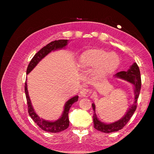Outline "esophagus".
<instances>
[{"mask_svg":"<svg viewBox=\"0 0 154 154\" xmlns=\"http://www.w3.org/2000/svg\"><path fill=\"white\" fill-rule=\"evenodd\" d=\"M90 94V90L89 89H86V88H82V90L80 91V95L82 97H88Z\"/></svg>","mask_w":154,"mask_h":154,"instance_id":"obj_1","label":"esophagus"}]
</instances>
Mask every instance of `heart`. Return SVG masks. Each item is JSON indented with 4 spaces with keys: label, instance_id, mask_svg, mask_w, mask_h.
I'll return each mask as SVG.
<instances>
[{
    "label": "heart",
    "instance_id": "b5f03b06",
    "mask_svg": "<svg viewBox=\"0 0 154 154\" xmlns=\"http://www.w3.org/2000/svg\"><path fill=\"white\" fill-rule=\"evenodd\" d=\"M81 66L94 68L96 76L105 77L118 69L119 64L118 56L115 53H109L102 49H92L85 51L80 57Z\"/></svg>",
    "mask_w": 154,
    "mask_h": 154
}]
</instances>
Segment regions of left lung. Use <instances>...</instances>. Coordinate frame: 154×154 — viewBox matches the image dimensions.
<instances>
[{
  "instance_id": "8db88e82",
  "label": "left lung",
  "mask_w": 154,
  "mask_h": 154,
  "mask_svg": "<svg viewBox=\"0 0 154 154\" xmlns=\"http://www.w3.org/2000/svg\"><path fill=\"white\" fill-rule=\"evenodd\" d=\"M116 76L120 78V79L126 80L127 82H129L134 85L135 94L134 102L123 118L118 121L109 124H104L98 120L95 114V105L94 104H92V106L93 110L94 111L93 116L94 127L97 130L105 132V133H111L113 132L118 131L119 130L122 129L126 126V124L131 118L132 115L134 114V111H136L137 106V99L139 98L140 88H141V78H140V70L137 64L135 62L130 66V69L128 71L119 72L116 75Z\"/></svg>"
}]
</instances>
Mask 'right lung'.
<instances>
[{"instance_id":"add662e5","label":"right lung","mask_w":154,"mask_h":154,"mask_svg":"<svg viewBox=\"0 0 154 154\" xmlns=\"http://www.w3.org/2000/svg\"><path fill=\"white\" fill-rule=\"evenodd\" d=\"M68 40H58L54 41L52 42L48 43V45L38 51L33 58L31 60L29 64L27 67L26 73L28 74L29 72L32 71V70L35 67L36 64L38 63V62L42 60L44 57L48 55V54L53 50H56L58 49H61L67 45ZM25 93H26V98L27 100V104H28V113H29L31 118L33 119V121L39 126L41 129L43 130L44 131L53 132V133H56V132H60L63 131V130H66L69 126V109L71 108V105L74 103L77 102L78 100V98L79 96H76L72 97L67 101L65 104L64 112L62 113V116L56 122H48L44 119L40 118L36 113L34 111L32 108V106L31 105V102L30 100V97L28 96V89H27V83L26 81L25 82V86H24Z\"/></svg>"}]
</instances>
